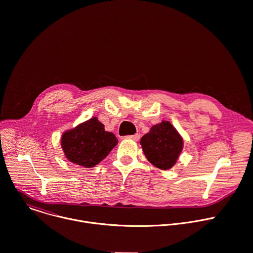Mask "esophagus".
Returning a JSON list of instances; mask_svg holds the SVG:
<instances>
[{"label":"esophagus","mask_w":253,"mask_h":253,"mask_svg":"<svg viewBox=\"0 0 253 253\" xmlns=\"http://www.w3.org/2000/svg\"><path fill=\"white\" fill-rule=\"evenodd\" d=\"M123 139H131L134 141H138L140 139V135L139 134H135V135H129V136H124Z\"/></svg>","instance_id":"obj_1"}]
</instances>
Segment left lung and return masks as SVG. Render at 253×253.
I'll return each instance as SVG.
<instances>
[{"mask_svg":"<svg viewBox=\"0 0 253 253\" xmlns=\"http://www.w3.org/2000/svg\"><path fill=\"white\" fill-rule=\"evenodd\" d=\"M140 144L150 163L161 170H169L176 164L184 143L170 122L162 121L142 137Z\"/></svg>","mask_w":253,"mask_h":253,"instance_id":"1","label":"left lung"}]
</instances>
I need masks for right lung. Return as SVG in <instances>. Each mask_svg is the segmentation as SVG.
Instances as JSON below:
<instances>
[{
    "mask_svg": "<svg viewBox=\"0 0 253 253\" xmlns=\"http://www.w3.org/2000/svg\"><path fill=\"white\" fill-rule=\"evenodd\" d=\"M116 136L107 132L96 117L66 131L61 137L65 157L72 163L90 168L101 162L117 145Z\"/></svg>",
    "mask_w": 253,
    "mask_h": 253,
    "instance_id": "obj_1",
    "label": "right lung"
}]
</instances>
